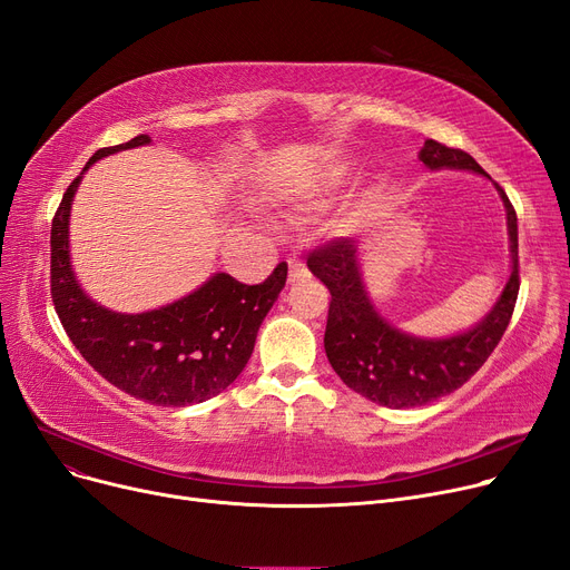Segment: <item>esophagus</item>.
Masks as SVG:
<instances>
[{
  "instance_id": "obj_1",
  "label": "esophagus",
  "mask_w": 570,
  "mask_h": 570,
  "mask_svg": "<svg viewBox=\"0 0 570 570\" xmlns=\"http://www.w3.org/2000/svg\"><path fill=\"white\" fill-rule=\"evenodd\" d=\"M309 277V269L301 258H288V282H303Z\"/></svg>"
}]
</instances>
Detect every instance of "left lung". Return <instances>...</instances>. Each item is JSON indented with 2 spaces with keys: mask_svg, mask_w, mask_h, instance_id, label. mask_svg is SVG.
Listing matches in <instances>:
<instances>
[{
  "mask_svg": "<svg viewBox=\"0 0 570 570\" xmlns=\"http://www.w3.org/2000/svg\"><path fill=\"white\" fill-rule=\"evenodd\" d=\"M419 158L431 169H470L489 177L473 156L435 139L424 141ZM497 190L508 212L512 275L493 309L475 328L461 335L424 340L384 321L365 293L354 239H331L307 256L312 275L331 291L324 346L333 370L346 386L384 407H419L463 386L497 350L519 293L517 214L499 184Z\"/></svg>",
  "mask_w": 570,
  "mask_h": 570,
  "instance_id": "obj_1",
  "label": "left lung"
}]
</instances>
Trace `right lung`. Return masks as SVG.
<instances>
[{
	"label": "right lung",
	"instance_id": "1",
	"mask_svg": "<svg viewBox=\"0 0 570 570\" xmlns=\"http://www.w3.org/2000/svg\"><path fill=\"white\" fill-rule=\"evenodd\" d=\"M148 141L151 137L139 135L100 148L83 171L95 160ZM79 181L81 177L65 190L51 228V298L79 354L107 382L151 405L184 407L228 389L252 358L263 318L286 284L288 265L279 263L256 286L218 272L186 298L151 312L105 309L81 291L69 265V209Z\"/></svg>",
	"mask_w": 570,
	"mask_h": 570
}]
</instances>
